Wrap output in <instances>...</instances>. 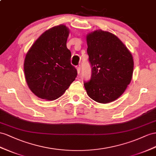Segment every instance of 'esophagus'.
Instances as JSON below:
<instances>
[{"label": "esophagus", "mask_w": 156, "mask_h": 156, "mask_svg": "<svg viewBox=\"0 0 156 156\" xmlns=\"http://www.w3.org/2000/svg\"><path fill=\"white\" fill-rule=\"evenodd\" d=\"M76 69H77L78 74H80V71H81V68H80V67H77V68H76Z\"/></svg>", "instance_id": "34e87169"}]
</instances>
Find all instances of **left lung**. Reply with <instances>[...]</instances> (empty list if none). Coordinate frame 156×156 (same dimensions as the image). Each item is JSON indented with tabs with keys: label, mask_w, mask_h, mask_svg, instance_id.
<instances>
[{
	"label": "left lung",
	"mask_w": 156,
	"mask_h": 156,
	"mask_svg": "<svg viewBox=\"0 0 156 156\" xmlns=\"http://www.w3.org/2000/svg\"><path fill=\"white\" fill-rule=\"evenodd\" d=\"M86 41L91 67V79L83 83L87 94L101 103L116 100L130 83L133 56L121 40L108 31L95 30L87 35Z\"/></svg>",
	"instance_id": "8db88e82"
}]
</instances>
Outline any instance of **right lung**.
Returning <instances> with one entry per match:
<instances>
[{
	"label": "right lung",
	"mask_w": 156,
	"mask_h": 156,
	"mask_svg": "<svg viewBox=\"0 0 156 156\" xmlns=\"http://www.w3.org/2000/svg\"><path fill=\"white\" fill-rule=\"evenodd\" d=\"M69 30L59 25L45 31L31 47L24 60L27 84L41 99L55 100L65 92L77 76L66 47Z\"/></svg>",
	"instance_id": "obj_1"
}]
</instances>
